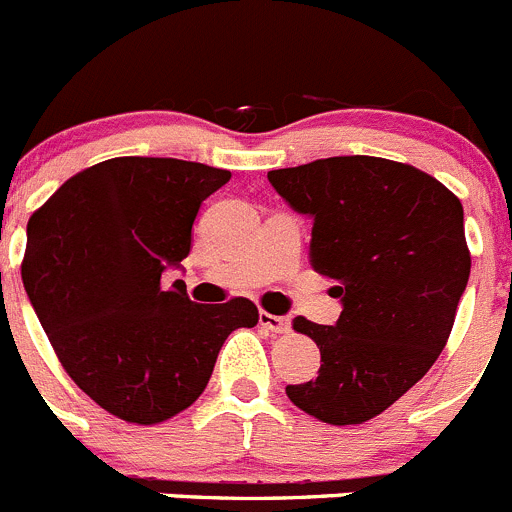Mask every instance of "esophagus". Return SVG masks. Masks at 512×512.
<instances>
[{"mask_svg":"<svg viewBox=\"0 0 512 512\" xmlns=\"http://www.w3.org/2000/svg\"><path fill=\"white\" fill-rule=\"evenodd\" d=\"M260 325L265 327V330L275 332V335H285V332H290V320L280 315H270V312H260Z\"/></svg>","mask_w":512,"mask_h":512,"instance_id":"obj_1","label":"esophagus"}]
</instances>
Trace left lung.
I'll list each match as a JSON object with an SVG mask.
<instances>
[{
  "label": "left lung",
  "instance_id": "left-lung-1",
  "mask_svg": "<svg viewBox=\"0 0 512 512\" xmlns=\"http://www.w3.org/2000/svg\"><path fill=\"white\" fill-rule=\"evenodd\" d=\"M312 220L310 265L342 300L332 327L305 317L292 330L320 347V375L285 393L327 425L385 413L433 367L470 277L463 205L405 162L352 155L267 172Z\"/></svg>",
  "mask_w": 512,
  "mask_h": 512
}]
</instances>
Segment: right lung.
<instances>
[{"label":"right lung","mask_w":512,"mask_h":512,"mask_svg":"<svg viewBox=\"0 0 512 512\" xmlns=\"http://www.w3.org/2000/svg\"><path fill=\"white\" fill-rule=\"evenodd\" d=\"M230 172L175 157H112L69 177L27 225L22 282L67 375L102 410L157 425L190 408L255 302L197 305L162 272L192 245L202 200Z\"/></svg>","instance_id":"obj_1"}]
</instances>
